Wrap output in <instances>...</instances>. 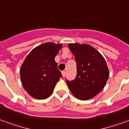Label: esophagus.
<instances>
[{"label":"esophagus","mask_w":129,"mask_h":129,"mask_svg":"<svg viewBox=\"0 0 129 129\" xmlns=\"http://www.w3.org/2000/svg\"><path fill=\"white\" fill-rule=\"evenodd\" d=\"M66 71H62L61 72V74H62V76H63V77H65V76H66Z\"/></svg>","instance_id":"1"}]
</instances>
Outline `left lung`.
I'll use <instances>...</instances> for the list:
<instances>
[{
  "instance_id": "left-lung-1",
  "label": "left lung",
  "mask_w": 129,
  "mask_h": 129,
  "mask_svg": "<svg viewBox=\"0 0 129 129\" xmlns=\"http://www.w3.org/2000/svg\"><path fill=\"white\" fill-rule=\"evenodd\" d=\"M68 47L77 62V77L66 81L70 90L77 99L85 101L94 98L105 86L109 69L105 59L88 44H69Z\"/></svg>"
}]
</instances>
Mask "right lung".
<instances>
[{"instance_id": "right-lung-1", "label": "right lung", "mask_w": 129, "mask_h": 129, "mask_svg": "<svg viewBox=\"0 0 129 129\" xmlns=\"http://www.w3.org/2000/svg\"><path fill=\"white\" fill-rule=\"evenodd\" d=\"M62 44L47 42L31 50L20 68L22 84L33 98L43 100L53 92L56 83L62 77L55 61Z\"/></svg>"}]
</instances>
